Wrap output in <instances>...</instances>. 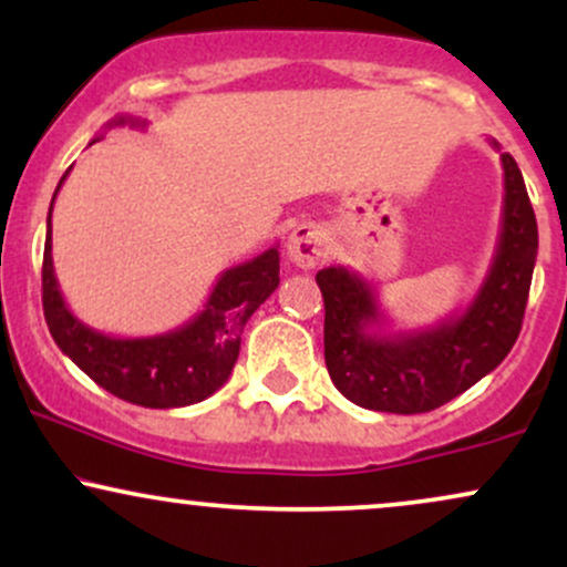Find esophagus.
I'll use <instances>...</instances> for the list:
<instances>
[{
	"label": "esophagus",
	"instance_id": "34e87169",
	"mask_svg": "<svg viewBox=\"0 0 567 567\" xmlns=\"http://www.w3.org/2000/svg\"><path fill=\"white\" fill-rule=\"evenodd\" d=\"M324 250H328V239L315 224H301L288 237V258L298 269H315L324 258Z\"/></svg>",
	"mask_w": 567,
	"mask_h": 567
}]
</instances>
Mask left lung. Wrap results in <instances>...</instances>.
Here are the masks:
<instances>
[{
	"label": "left lung",
	"instance_id": "left-lung-1",
	"mask_svg": "<svg viewBox=\"0 0 567 567\" xmlns=\"http://www.w3.org/2000/svg\"><path fill=\"white\" fill-rule=\"evenodd\" d=\"M493 148L501 146L493 141ZM504 207L491 269L466 309L421 330H389L379 290L347 266L317 271L324 298V365L354 405L426 413L474 386L509 354L523 328L538 226L523 173L501 152Z\"/></svg>",
	"mask_w": 567,
	"mask_h": 567
}]
</instances>
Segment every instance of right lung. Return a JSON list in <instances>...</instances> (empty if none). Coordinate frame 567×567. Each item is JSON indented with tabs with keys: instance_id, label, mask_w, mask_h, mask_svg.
<instances>
[{
	"instance_id": "add662e5",
	"label": "right lung",
	"mask_w": 567,
	"mask_h": 567,
	"mask_svg": "<svg viewBox=\"0 0 567 567\" xmlns=\"http://www.w3.org/2000/svg\"><path fill=\"white\" fill-rule=\"evenodd\" d=\"M116 125L146 127V120L114 116L109 127ZM53 202L44 239L42 306L58 349L97 386L133 405L186 408L218 392L229 381L237 362L247 320L279 285L277 245L252 261L226 269L199 315L181 328L159 336L116 338L84 324L63 301L53 266Z\"/></svg>"
}]
</instances>
